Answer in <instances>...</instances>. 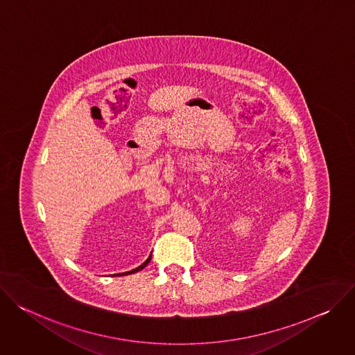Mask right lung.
<instances>
[{
  "label": "right lung",
  "instance_id": "1",
  "mask_svg": "<svg viewBox=\"0 0 355 355\" xmlns=\"http://www.w3.org/2000/svg\"><path fill=\"white\" fill-rule=\"evenodd\" d=\"M150 260H151V254H150V256H148V259H147V260H146V261H144V263H143V264H141V266H139V267H137V268H135V270H132V271H128V272H125V274H133V272H137V271H140V270H143V268H144V267H146V266H147V264H148V263H150Z\"/></svg>",
  "mask_w": 355,
  "mask_h": 355
}]
</instances>
